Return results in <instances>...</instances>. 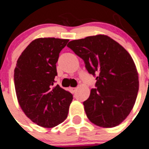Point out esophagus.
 <instances>
[{
  "mask_svg": "<svg viewBox=\"0 0 149 149\" xmlns=\"http://www.w3.org/2000/svg\"><path fill=\"white\" fill-rule=\"evenodd\" d=\"M70 89L72 93H75V92L76 91V90H77V88H70Z\"/></svg>",
  "mask_w": 149,
  "mask_h": 149,
  "instance_id": "1",
  "label": "esophagus"
}]
</instances>
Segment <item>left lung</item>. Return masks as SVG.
Segmentation results:
<instances>
[{
    "label": "left lung",
    "instance_id": "8db88e82",
    "mask_svg": "<svg viewBox=\"0 0 149 149\" xmlns=\"http://www.w3.org/2000/svg\"><path fill=\"white\" fill-rule=\"evenodd\" d=\"M68 47L84 60L89 73L96 75V88L83 102L91 123L113 128L123 123L133 108L139 91V76L126 49L105 35L73 40Z\"/></svg>",
    "mask_w": 149,
    "mask_h": 149
}]
</instances>
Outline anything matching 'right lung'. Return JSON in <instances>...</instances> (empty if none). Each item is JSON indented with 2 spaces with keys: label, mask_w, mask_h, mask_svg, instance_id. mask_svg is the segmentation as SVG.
<instances>
[{
  "label": "right lung",
  "mask_w": 149,
  "mask_h": 149,
  "mask_svg": "<svg viewBox=\"0 0 149 149\" xmlns=\"http://www.w3.org/2000/svg\"><path fill=\"white\" fill-rule=\"evenodd\" d=\"M68 39L39 38L33 40L19 56L14 71L16 96L21 109L33 123L53 128L68 114L73 95L53 87L56 62Z\"/></svg>",
  "instance_id": "obj_1"
}]
</instances>
